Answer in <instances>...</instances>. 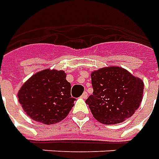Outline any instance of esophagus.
I'll list each match as a JSON object with an SVG mask.
<instances>
[{
	"label": "esophagus",
	"mask_w": 159,
	"mask_h": 159,
	"mask_svg": "<svg viewBox=\"0 0 159 159\" xmlns=\"http://www.w3.org/2000/svg\"><path fill=\"white\" fill-rule=\"evenodd\" d=\"M87 92H84L83 93V94H82L81 96H80V98H82V99H87Z\"/></svg>",
	"instance_id": "obj_1"
}]
</instances>
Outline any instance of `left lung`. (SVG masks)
<instances>
[{
    "mask_svg": "<svg viewBox=\"0 0 159 159\" xmlns=\"http://www.w3.org/2000/svg\"><path fill=\"white\" fill-rule=\"evenodd\" d=\"M93 92L86 103L93 116L103 124H116L129 118L143 100L144 84L120 66L103 67L91 72Z\"/></svg>",
    "mask_w": 159,
    "mask_h": 159,
    "instance_id": "8db88e82",
    "label": "left lung"
}]
</instances>
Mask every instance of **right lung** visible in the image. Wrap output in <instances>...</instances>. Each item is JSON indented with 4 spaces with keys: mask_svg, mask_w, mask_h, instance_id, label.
Instances as JSON below:
<instances>
[{
    "mask_svg": "<svg viewBox=\"0 0 159 159\" xmlns=\"http://www.w3.org/2000/svg\"><path fill=\"white\" fill-rule=\"evenodd\" d=\"M23 111L36 122L55 124L68 116L75 99L71 96V84L66 73L45 69L24 82L17 93Z\"/></svg>",
    "mask_w": 159,
    "mask_h": 159,
    "instance_id": "add662e5",
    "label": "right lung"
}]
</instances>
